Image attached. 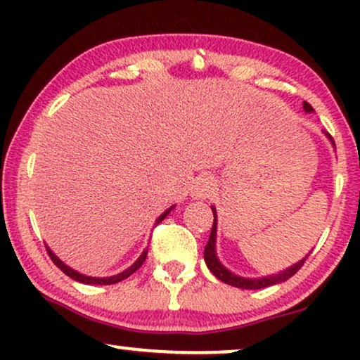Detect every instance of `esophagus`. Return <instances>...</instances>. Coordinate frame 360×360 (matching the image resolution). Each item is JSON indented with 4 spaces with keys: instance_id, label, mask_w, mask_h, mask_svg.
I'll return each instance as SVG.
<instances>
[{
    "instance_id": "esophagus-1",
    "label": "esophagus",
    "mask_w": 360,
    "mask_h": 360,
    "mask_svg": "<svg viewBox=\"0 0 360 360\" xmlns=\"http://www.w3.org/2000/svg\"><path fill=\"white\" fill-rule=\"evenodd\" d=\"M213 190H214L213 176L201 175L198 176V180L195 181L193 190H191V196H193L195 200H206L210 198L211 193H213Z\"/></svg>"
}]
</instances>
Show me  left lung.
Here are the masks:
<instances>
[{
    "mask_svg": "<svg viewBox=\"0 0 360 360\" xmlns=\"http://www.w3.org/2000/svg\"><path fill=\"white\" fill-rule=\"evenodd\" d=\"M303 110L307 112H313V108L309 103L303 101ZM324 136L328 137L329 141H331L333 147L334 146V141L333 137L328 134V132H324ZM211 210H213V216H214V221H213V228H211V234H210V239H208V244H206L205 248V262L208 265V269L211 270V274L214 275L216 278H219L221 282L231 285V287H236V288H243V290H259V288H265V287H272V285H277V283H282L285 280H288L290 277H293L295 274L298 272L300 269H302V265L304 264V260L307 257L300 260V262L293 264L292 267L282 270V272L278 274H272V275H265V277H259V278H248V277H240V275H236L231 272L224 267L223 264H221V260L218 259V255H216V231H218V219H216V208L214 206H211Z\"/></svg>",
    "mask_w": 360,
    "mask_h": 360,
    "instance_id": "1",
    "label": "left lung"
}]
</instances>
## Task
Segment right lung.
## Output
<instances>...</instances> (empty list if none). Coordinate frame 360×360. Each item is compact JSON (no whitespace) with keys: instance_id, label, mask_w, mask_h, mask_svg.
I'll return each mask as SVG.
<instances>
[{"instance_id":"obj_1","label":"right lung","mask_w":360,"mask_h":360,"mask_svg":"<svg viewBox=\"0 0 360 360\" xmlns=\"http://www.w3.org/2000/svg\"><path fill=\"white\" fill-rule=\"evenodd\" d=\"M175 208V205L174 206H170L169 210H165L164 213H162L159 218L155 219V226L159 224V223H162V221L165 219V216L170 213L172 210ZM47 248V252H49V255H51V259H52V262L57 265L58 269L62 270L63 274L65 275H68V277L70 278H73L75 280V282H80V283H85V285H112V283H117V282H121V280H124V278H127L129 277V275H132L136 272L137 269L141 267L142 264H144V260H146V257H147V249H144L142 250V254L139 255V259L136 260L134 264L132 265H129V267H127L126 270H122V272H120V274H116V275H111V277H90V275H85V274H80V272H77L75 269H72V267H68L67 264H63L60 259L57 257L56 254L52 252L51 250V248H49V245H46Z\"/></svg>"}]
</instances>
